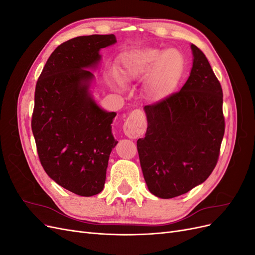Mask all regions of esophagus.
<instances>
[{"mask_svg": "<svg viewBox=\"0 0 255 255\" xmlns=\"http://www.w3.org/2000/svg\"><path fill=\"white\" fill-rule=\"evenodd\" d=\"M145 128L146 121L143 113L139 110H134L128 115L125 125H123V132L128 138L135 139L144 133Z\"/></svg>", "mask_w": 255, "mask_h": 255, "instance_id": "esophagus-1", "label": "esophagus"}]
</instances>
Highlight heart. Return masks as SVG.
<instances>
[{
    "label": "heart",
    "mask_w": 255,
    "mask_h": 255,
    "mask_svg": "<svg viewBox=\"0 0 255 255\" xmlns=\"http://www.w3.org/2000/svg\"><path fill=\"white\" fill-rule=\"evenodd\" d=\"M184 56L175 49L141 48L123 53L119 58L118 76L113 85L121 89L122 83H132L146 76L144 95L152 101L165 98L184 71Z\"/></svg>",
    "instance_id": "heart-1"
}]
</instances>
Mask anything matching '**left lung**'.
Returning a JSON list of instances; mask_svg holds the SVG:
<instances>
[{"instance_id":"obj_1","label":"left lung","mask_w":255,"mask_h":255,"mask_svg":"<svg viewBox=\"0 0 255 255\" xmlns=\"http://www.w3.org/2000/svg\"><path fill=\"white\" fill-rule=\"evenodd\" d=\"M190 75L180 91L143 107L148 128L137 140L151 194L170 199L202 184L217 164L225 134L222 88L195 44Z\"/></svg>"}]
</instances>
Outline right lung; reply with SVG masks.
<instances>
[{"label": "right lung", "mask_w": 255, "mask_h": 255, "mask_svg": "<svg viewBox=\"0 0 255 255\" xmlns=\"http://www.w3.org/2000/svg\"><path fill=\"white\" fill-rule=\"evenodd\" d=\"M116 36L72 38L54 50L37 81L32 129L44 171L61 187L83 197L103 190L116 113L95 101L91 84L100 50Z\"/></svg>", "instance_id": "right-lung-1"}]
</instances>
